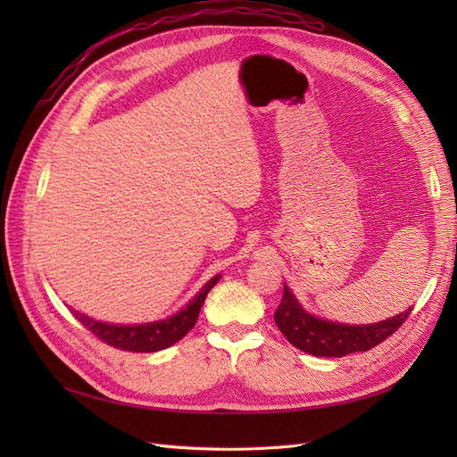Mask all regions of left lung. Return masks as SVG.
<instances>
[{
    "mask_svg": "<svg viewBox=\"0 0 457 457\" xmlns=\"http://www.w3.org/2000/svg\"><path fill=\"white\" fill-rule=\"evenodd\" d=\"M411 307L386 320L373 324H343L318 318L301 307L297 297L284 284V295L274 312V322L286 339L314 356L339 358L351 353H364L385 341L404 324Z\"/></svg>",
    "mask_w": 457,
    "mask_h": 457,
    "instance_id": "left-lung-1",
    "label": "left lung"
}]
</instances>
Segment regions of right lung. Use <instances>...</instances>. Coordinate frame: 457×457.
<instances>
[{"label": "right lung", "instance_id": "add662e5", "mask_svg": "<svg viewBox=\"0 0 457 457\" xmlns=\"http://www.w3.org/2000/svg\"><path fill=\"white\" fill-rule=\"evenodd\" d=\"M219 280L220 274L213 276L212 280H207L200 292L192 297L181 311L168 316L165 320L146 324H112L95 320V318L74 309L71 311L78 318L79 324H84L95 337H99L101 341L110 345V347L131 353H156L171 347V345H175L179 339H183L188 331L195 328L207 294H210V289Z\"/></svg>", "mask_w": 457, "mask_h": 457}]
</instances>
